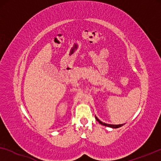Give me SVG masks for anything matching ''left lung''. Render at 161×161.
Returning <instances> with one entry per match:
<instances>
[{"mask_svg": "<svg viewBox=\"0 0 161 161\" xmlns=\"http://www.w3.org/2000/svg\"><path fill=\"white\" fill-rule=\"evenodd\" d=\"M95 118H96L97 121V122H99V123H100V124L104 125V126H106V127H111V128H119V127H122V126H123V125H124L123 124H122V125H109V124H106V123H104V122H101V121L96 116H95Z\"/></svg>", "mask_w": 161, "mask_h": 161, "instance_id": "8db88e82", "label": "left lung"}]
</instances>
